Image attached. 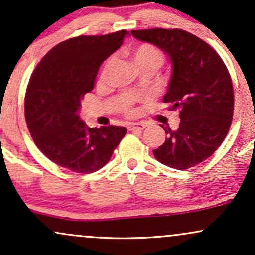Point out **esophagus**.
<instances>
[{
    "label": "esophagus",
    "instance_id": "obj_1",
    "mask_svg": "<svg viewBox=\"0 0 255 255\" xmlns=\"http://www.w3.org/2000/svg\"><path fill=\"white\" fill-rule=\"evenodd\" d=\"M146 125L145 122H135V124H129L127 126V129L130 130V131H134V130H142L144 128H146Z\"/></svg>",
    "mask_w": 255,
    "mask_h": 255
}]
</instances>
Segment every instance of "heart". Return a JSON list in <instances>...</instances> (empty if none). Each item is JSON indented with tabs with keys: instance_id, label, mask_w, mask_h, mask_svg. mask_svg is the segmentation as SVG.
I'll use <instances>...</instances> for the list:
<instances>
[{
	"instance_id": "obj_1",
	"label": "heart",
	"mask_w": 255,
	"mask_h": 255,
	"mask_svg": "<svg viewBox=\"0 0 255 255\" xmlns=\"http://www.w3.org/2000/svg\"><path fill=\"white\" fill-rule=\"evenodd\" d=\"M131 57H133L134 63L136 64L137 68H141L145 66H153L158 68L160 63L163 62V54L157 49L156 46L152 44L144 43L137 45L133 51H131ZM114 62V57H109L105 60V62L102 64L98 72V79L103 80L107 77L108 72H109L111 64Z\"/></svg>"
}]
</instances>
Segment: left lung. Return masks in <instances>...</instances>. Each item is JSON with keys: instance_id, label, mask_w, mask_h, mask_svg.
<instances>
[{"instance_id": "left-lung-1", "label": "left lung", "mask_w": 255, "mask_h": 255, "mask_svg": "<svg viewBox=\"0 0 255 255\" xmlns=\"http://www.w3.org/2000/svg\"><path fill=\"white\" fill-rule=\"evenodd\" d=\"M136 39L162 49L172 73L163 102L180 110L177 130L164 128V144L153 150L158 162L186 170L221 146L234 114L233 81L223 60L206 42L178 28L133 30Z\"/></svg>"}]
</instances>
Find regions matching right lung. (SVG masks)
I'll list each match as a JSON object with an SVG mask.
<instances>
[{"mask_svg": "<svg viewBox=\"0 0 255 255\" xmlns=\"http://www.w3.org/2000/svg\"><path fill=\"white\" fill-rule=\"evenodd\" d=\"M127 34L121 30L69 38L54 46L32 73L25 96L26 124L34 144L55 164L79 174L97 171L127 133L120 126L90 128L79 116L99 67Z\"/></svg>", "mask_w": 255, "mask_h": 255, "instance_id": "add662e5", "label": "right lung"}]
</instances>
